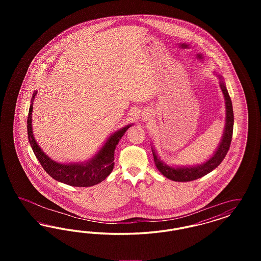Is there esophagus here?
<instances>
[{"label": "esophagus", "instance_id": "obj_1", "mask_svg": "<svg viewBox=\"0 0 261 261\" xmlns=\"http://www.w3.org/2000/svg\"><path fill=\"white\" fill-rule=\"evenodd\" d=\"M143 118H144V120H148L149 118V115H148V113H144Z\"/></svg>", "mask_w": 261, "mask_h": 261}]
</instances>
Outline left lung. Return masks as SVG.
I'll return each instance as SVG.
<instances>
[{
    "mask_svg": "<svg viewBox=\"0 0 261 261\" xmlns=\"http://www.w3.org/2000/svg\"><path fill=\"white\" fill-rule=\"evenodd\" d=\"M220 79V88L222 90L224 98H225V105H226V123H225V128H224L223 136L221 139V142L216 149V151L213 153V155L207 162L200 164V165H196L193 167H171L166 165L165 163L162 162V160L155 153L154 149L152 150V155L156 168L160 170V172L164 175L166 178L173 180L176 182H188V181H193L196 179H199L200 177L206 175V174L211 172L213 169H215L225 159L230 145L232 141V136H233V126H234V112H233V106H232V100L228 94L227 88L222 81V76L218 75Z\"/></svg>",
    "mask_w": 261,
    "mask_h": 261,
    "instance_id": "left-lung-1",
    "label": "left lung"
}]
</instances>
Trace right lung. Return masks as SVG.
<instances>
[{
	"mask_svg": "<svg viewBox=\"0 0 261 261\" xmlns=\"http://www.w3.org/2000/svg\"><path fill=\"white\" fill-rule=\"evenodd\" d=\"M37 92L32 96L29 113L27 117V133L30 146L38 161L47 173L55 180L73 187H91L103 181L112 173L114 166V149L125 132L132 125L129 124L114 132L110 137L102 148L90 161L84 163H59L50 158L38 146L32 132V110L33 101Z\"/></svg>",
	"mask_w": 261,
	"mask_h": 261,
	"instance_id": "add662e5",
	"label": "right lung"
}]
</instances>
